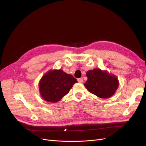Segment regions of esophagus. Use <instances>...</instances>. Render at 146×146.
<instances>
[{"mask_svg": "<svg viewBox=\"0 0 146 146\" xmlns=\"http://www.w3.org/2000/svg\"><path fill=\"white\" fill-rule=\"evenodd\" d=\"M78 82H79V83H83V79L82 78H79V79H78Z\"/></svg>", "mask_w": 146, "mask_h": 146, "instance_id": "34e87169", "label": "esophagus"}]
</instances>
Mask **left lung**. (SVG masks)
Returning a JSON list of instances; mask_svg holds the SVG:
<instances>
[{"label": "left lung", "instance_id": "8db88e82", "mask_svg": "<svg viewBox=\"0 0 146 146\" xmlns=\"http://www.w3.org/2000/svg\"><path fill=\"white\" fill-rule=\"evenodd\" d=\"M88 80L84 85L90 93L101 98L112 96L118 87L115 76L96 68L86 73Z\"/></svg>", "mask_w": 146, "mask_h": 146}]
</instances>
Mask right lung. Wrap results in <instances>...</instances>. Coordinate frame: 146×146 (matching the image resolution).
Here are the masks:
<instances>
[{
	"label": "right lung",
	"mask_w": 146,
	"mask_h": 146,
	"mask_svg": "<svg viewBox=\"0 0 146 146\" xmlns=\"http://www.w3.org/2000/svg\"><path fill=\"white\" fill-rule=\"evenodd\" d=\"M78 80L71 74L62 70H51L46 73L40 80L39 89L44 100L57 102L67 95Z\"/></svg>",
	"instance_id": "1"
}]
</instances>
